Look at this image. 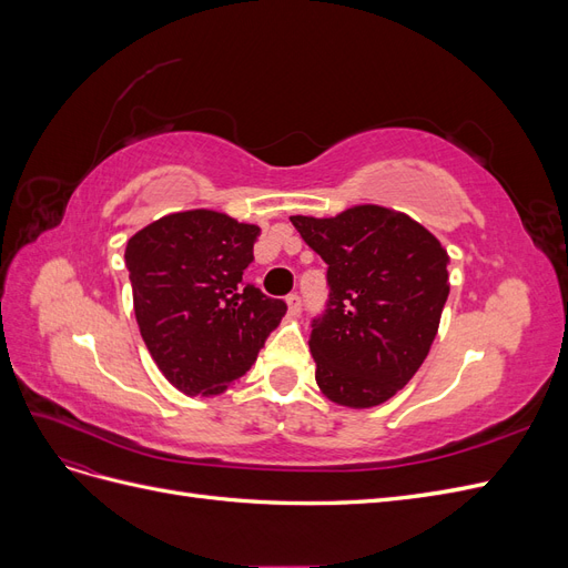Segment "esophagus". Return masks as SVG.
Segmentation results:
<instances>
[{"instance_id":"obj_1","label":"esophagus","mask_w":568,"mask_h":568,"mask_svg":"<svg viewBox=\"0 0 568 568\" xmlns=\"http://www.w3.org/2000/svg\"><path fill=\"white\" fill-rule=\"evenodd\" d=\"M301 307H303V303H301L298 294L286 296V313H288V317H296L301 313Z\"/></svg>"}]
</instances>
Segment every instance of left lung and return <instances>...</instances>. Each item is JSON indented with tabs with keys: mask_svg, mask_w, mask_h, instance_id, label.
Segmentation results:
<instances>
[{
	"mask_svg": "<svg viewBox=\"0 0 568 568\" xmlns=\"http://www.w3.org/2000/svg\"><path fill=\"white\" fill-rule=\"evenodd\" d=\"M291 222L329 265V303L307 341L320 390L353 409L386 403L432 351L450 294L448 251L417 220L386 205Z\"/></svg>",
	"mask_w": 568,
	"mask_h": 568,
	"instance_id": "1",
	"label": "left lung"
}]
</instances>
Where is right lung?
Listing matches in <instances>:
<instances>
[{"instance_id":"right-lung-1","label":"right lung","mask_w":568,"mask_h":568,"mask_svg":"<svg viewBox=\"0 0 568 568\" xmlns=\"http://www.w3.org/2000/svg\"><path fill=\"white\" fill-rule=\"evenodd\" d=\"M261 227L209 209L170 213L130 236L134 317L165 379L225 393L255 363L286 303L244 280Z\"/></svg>"}]
</instances>
